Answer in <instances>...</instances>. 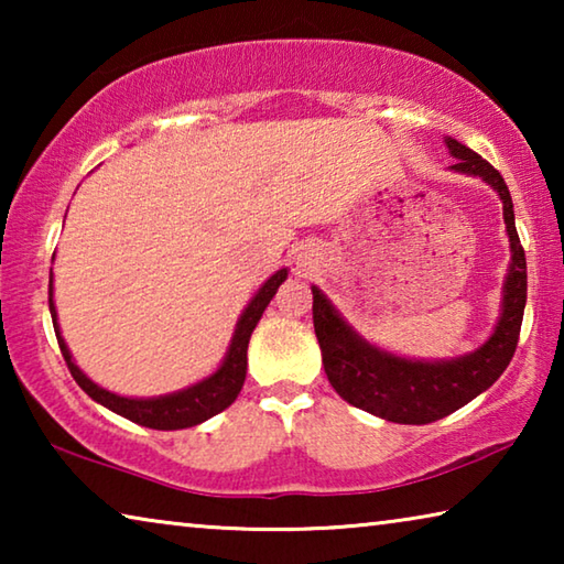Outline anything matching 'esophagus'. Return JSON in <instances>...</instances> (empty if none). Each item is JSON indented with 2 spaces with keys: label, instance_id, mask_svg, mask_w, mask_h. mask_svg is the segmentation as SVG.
<instances>
[{
  "label": "esophagus",
  "instance_id": "esophagus-1",
  "mask_svg": "<svg viewBox=\"0 0 564 564\" xmlns=\"http://www.w3.org/2000/svg\"><path fill=\"white\" fill-rule=\"evenodd\" d=\"M301 265H303V269H305V263H301Z\"/></svg>",
  "mask_w": 564,
  "mask_h": 564
}]
</instances>
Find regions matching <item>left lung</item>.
I'll use <instances>...</instances> for the list:
<instances>
[{
  "mask_svg": "<svg viewBox=\"0 0 564 564\" xmlns=\"http://www.w3.org/2000/svg\"><path fill=\"white\" fill-rule=\"evenodd\" d=\"M445 147L457 159L451 171L482 178L498 191L502 202L505 231L510 238V269L505 275L498 326L490 338L465 356L443 360H415L373 346L340 316L318 285L313 291V328L330 386L346 403L373 413L390 423L425 425L455 413L485 393L518 348L524 301H528V263L514 228L512 196L505 178L488 161L460 141L445 137Z\"/></svg>",
  "mask_w": 564,
  "mask_h": 564,
  "instance_id": "1",
  "label": "left lung"
}]
</instances>
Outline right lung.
<instances>
[{
	"mask_svg": "<svg viewBox=\"0 0 564 564\" xmlns=\"http://www.w3.org/2000/svg\"><path fill=\"white\" fill-rule=\"evenodd\" d=\"M289 279V269L275 271L269 281H265L251 303L246 305L241 318H238L231 343H228V350L212 376L198 380V383L188 386L184 390H174V393L166 395H156V398H127V395H117L111 390L101 388L94 383L87 373L76 366L69 348L62 338L59 323H56V305H54V279L50 273V313H52V323H54V333L56 340H59L62 356L69 366L72 376L79 388L87 393L91 400H97L99 405L109 408L111 413H117L121 417L131 420V423H139L144 427H154V431H181V427H194L204 420L214 417L234 403L241 393L243 380H246V350H248V340H251V333L256 328V323L261 321L265 305L271 303V299L279 291V285Z\"/></svg>",
	"mask_w": 564,
	"mask_h": 564,
	"instance_id": "right-lung-1",
	"label": "right lung"
}]
</instances>
